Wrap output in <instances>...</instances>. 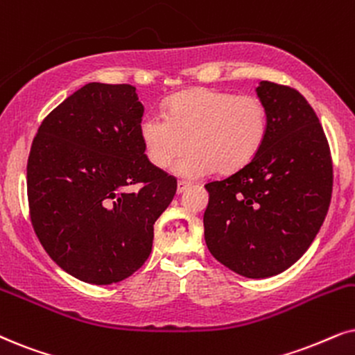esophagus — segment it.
Returning <instances> with one entry per match:
<instances>
[{
	"instance_id": "34e87169",
	"label": "esophagus",
	"mask_w": 355,
	"mask_h": 355,
	"mask_svg": "<svg viewBox=\"0 0 355 355\" xmlns=\"http://www.w3.org/2000/svg\"><path fill=\"white\" fill-rule=\"evenodd\" d=\"M188 187H190V183H188V182H178L177 183V193H183V191H185L187 190V188Z\"/></svg>"
}]
</instances>
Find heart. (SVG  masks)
<instances>
[{
  "label": "heart",
  "mask_w": 355,
  "mask_h": 355,
  "mask_svg": "<svg viewBox=\"0 0 355 355\" xmlns=\"http://www.w3.org/2000/svg\"><path fill=\"white\" fill-rule=\"evenodd\" d=\"M266 105L252 95H232L209 88L178 93L165 105V114L149 111L139 121V137L147 159L157 168L170 164L182 178L213 172H237L245 167L266 142Z\"/></svg>",
  "instance_id": "1"
}]
</instances>
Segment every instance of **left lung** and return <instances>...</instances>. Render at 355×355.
I'll list each match as a JSON object with an SVG mask.
<instances>
[{
	"instance_id": "1",
	"label": "left lung",
	"mask_w": 355,
	"mask_h": 355,
	"mask_svg": "<svg viewBox=\"0 0 355 355\" xmlns=\"http://www.w3.org/2000/svg\"><path fill=\"white\" fill-rule=\"evenodd\" d=\"M268 131L250 162L206 183L205 241L213 257L248 278L293 266L320 232L333 193V162L320 119L297 89L272 82L255 88Z\"/></svg>"
}]
</instances>
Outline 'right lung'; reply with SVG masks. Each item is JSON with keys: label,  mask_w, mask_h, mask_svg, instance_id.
I'll return each instance as SVG.
<instances>
[{"label": "right lung", "mask_w": 355, "mask_h": 355, "mask_svg": "<svg viewBox=\"0 0 355 355\" xmlns=\"http://www.w3.org/2000/svg\"><path fill=\"white\" fill-rule=\"evenodd\" d=\"M144 106L132 85L87 83L40 124L28 160L31 221L51 259L93 285L144 266L154 223L177 180L154 167L139 137ZM141 184L131 193L127 187Z\"/></svg>", "instance_id": "add662e5"}]
</instances>
